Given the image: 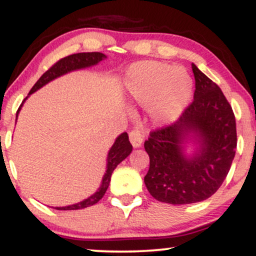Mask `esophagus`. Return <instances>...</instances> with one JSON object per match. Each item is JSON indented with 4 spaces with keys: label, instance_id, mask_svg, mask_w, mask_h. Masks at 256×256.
I'll return each mask as SVG.
<instances>
[{
    "label": "esophagus",
    "instance_id": "34e87169",
    "mask_svg": "<svg viewBox=\"0 0 256 256\" xmlns=\"http://www.w3.org/2000/svg\"><path fill=\"white\" fill-rule=\"evenodd\" d=\"M129 140H130V143L132 144V146L138 148V146H141L143 140H144V134H143L142 130L135 128L129 132Z\"/></svg>",
    "mask_w": 256,
    "mask_h": 256
}]
</instances>
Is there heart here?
Segmentation results:
<instances>
[{"mask_svg": "<svg viewBox=\"0 0 256 256\" xmlns=\"http://www.w3.org/2000/svg\"><path fill=\"white\" fill-rule=\"evenodd\" d=\"M127 87L138 102L152 104L157 120H172L190 100L192 79L183 68H171L160 62H144L132 66Z\"/></svg>", "mask_w": 256, "mask_h": 256, "instance_id": "b5f03b06", "label": "heart"}]
</instances>
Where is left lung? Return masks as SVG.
I'll return each instance as SVG.
<instances>
[{
  "instance_id": "8db88e82",
  "label": "left lung",
  "mask_w": 256,
  "mask_h": 256,
  "mask_svg": "<svg viewBox=\"0 0 256 256\" xmlns=\"http://www.w3.org/2000/svg\"><path fill=\"white\" fill-rule=\"evenodd\" d=\"M191 66L194 101L176 122L152 130L144 142L150 158L146 186L157 200L172 205L202 202L216 194L232 166L238 142L230 102L216 82ZM192 132L201 149L188 159L182 144Z\"/></svg>"
}]
</instances>
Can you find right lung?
I'll return each instance as SVG.
<instances>
[{
    "label": "right lung",
    "instance_id": "right-lung-1",
    "mask_svg": "<svg viewBox=\"0 0 256 256\" xmlns=\"http://www.w3.org/2000/svg\"><path fill=\"white\" fill-rule=\"evenodd\" d=\"M104 58H106V56L104 54H100V52H80V54H70L68 57L59 59L56 64L52 65L51 68H48L40 79H38V82L34 84L32 88L30 90L29 94H32L34 92H36L37 90H40V87H43L45 84H48V82H51V80L58 78V76L65 74V73L74 71V70L85 68H88V66L96 65ZM26 99H24V101H26ZM23 102L20 104L16 115H18V112L20 110V107H22ZM132 146L130 144V142H129L128 134L127 132H122V134L116 138V141H115L113 146L110 148V152H108L107 170L102 178V183H101V186L99 188V190H98L94 194L90 196V197L85 199V200L78 202V204L64 206V208H54L62 210V211H66V210H80V208H88V206L96 204V202L104 197V194H106L108 185L110 183V176L112 174H113L114 169L118 166V163H121L122 160H124L126 157L132 152Z\"/></svg>",
    "mask_w": 256,
    "mask_h": 256
}]
</instances>
